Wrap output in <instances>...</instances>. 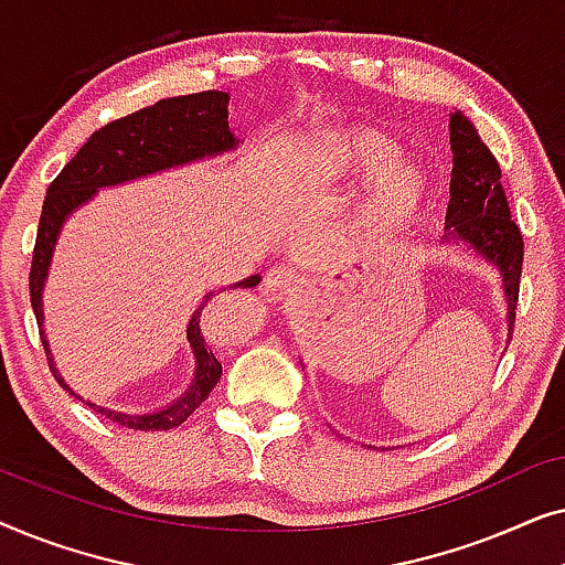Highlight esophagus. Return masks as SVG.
I'll return each mask as SVG.
<instances>
[{"label": "esophagus", "instance_id": "obj_1", "mask_svg": "<svg viewBox=\"0 0 565 565\" xmlns=\"http://www.w3.org/2000/svg\"><path fill=\"white\" fill-rule=\"evenodd\" d=\"M296 285H298V273H296V269L285 267V265H277V267H273L265 275L262 290H265L267 298L280 300L282 296H288V292L296 290Z\"/></svg>", "mask_w": 565, "mask_h": 565}]
</instances>
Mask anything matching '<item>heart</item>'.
Returning <instances> with one entry per match:
<instances>
[{"label": "heart", "instance_id": "obj_1", "mask_svg": "<svg viewBox=\"0 0 565 565\" xmlns=\"http://www.w3.org/2000/svg\"><path fill=\"white\" fill-rule=\"evenodd\" d=\"M398 146L381 134H362L350 143V161L365 174H377L385 168L386 172L377 184V207L385 215L406 213L424 192V177L412 164H396Z\"/></svg>", "mask_w": 565, "mask_h": 565}]
</instances>
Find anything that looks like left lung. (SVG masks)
Returning a JSON list of instances; mask_svg holds the SVG:
<instances>
[{
  "mask_svg": "<svg viewBox=\"0 0 565 565\" xmlns=\"http://www.w3.org/2000/svg\"><path fill=\"white\" fill-rule=\"evenodd\" d=\"M452 180L443 242L466 244L499 269L507 300V339H512L524 242L501 188V167L460 110L450 115Z\"/></svg>",
  "mask_w": 565,
  "mask_h": 565,
  "instance_id": "8db88e82",
  "label": "left lung"
}]
</instances>
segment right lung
I'll list each match as a JSON object with an SVG mask.
<instances>
[{"label": "right lung", "mask_w": 565, "mask_h": 565, "mask_svg": "<svg viewBox=\"0 0 565 565\" xmlns=\"http://www.w3.org/2000/svg\"><path fill=\"white\" fill-rule=\"evenodd\" d=\"M236 146L238 138L228 128L226 92L211 89L198 92V95L169 97L95 130L89 141L74 153V159L51 182L43 200L41 223H38L33 265H30V303H33L38 329H41L43 350L49 354L51 373L72 396H76V393L61 377L49 350V339L43 337V285L45 277H49L53 249H56L58 234L66 218L76 207L89 203L99 188H115V184L141 180V177L164 172V169L218 157L223 151H234ZM259 280V275H252L246 280L228 285V288H254ZM211 298L213 292H207L188 323V342L192 347V354H195V377L174 404L151 414H122L84 401L82 396L76 398L128 429L159 431L174 429L182 422H188V416L203 404L223 373L221 362L215 360L213 350H207L205 339L200 334V313H203Z\"/></svg>", "instance_id": "obj_1"}]
</instances>
